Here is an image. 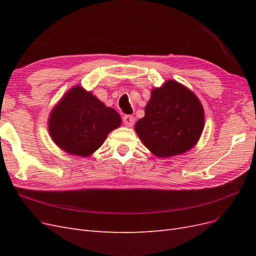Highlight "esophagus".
Listing matches in <instances>:
<instances>
[{
  "label": "esophagus",
  "mask_w": 256,
  "mask_h": 256,
  "mask_svg": "<svg viewBox=\"0 0 256 256\" xmlns=\"http://www.w3.org/2000/svg\"><path fill=\"white\" fill-rule=\"evenodd\" d=\"M122 122H124V124H125L126 127H132L134 122V116H131V115H124Z\"/></svg>",
  "instance_id": "1"
}]
</instances>
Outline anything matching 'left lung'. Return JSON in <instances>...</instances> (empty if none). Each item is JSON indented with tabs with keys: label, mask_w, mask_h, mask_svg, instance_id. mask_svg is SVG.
<instances>
[{
	"label": "left lung",
	"mask_w": 256,
	"mask_h": 256,
	"mask_svg": "<svg viewBox=\"0 0 256 256\" xmlns=\"http://www.w3.org/2000/svg\"><path fill=\"white\" fill-rule=\"evenodd\" d=\"M205 113L196 95L175 80L150 92L144 118L134 126L146 148L158 158L190 150L203 132Z\"/></svg>",
	"instance_id": "1"
}]
</instances>
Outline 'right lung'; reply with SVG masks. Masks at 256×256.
Returning <instances> with one entry per match:
<instances>
[{"label": "right lung", "instance_id": "right-lung-1", "mask_svg": "<svg viewBox=\"0 0 256 256\" xmlns=\"http://www.w3.org/2000/svg\"><path fill=\"white\" fill-rule=\"evenodd\" d=\"M120 124V116L114 109L81 85H76L51 110L48 130L62 150L72 156L88 157Z\"/></svg>", "mask_w": 256, "mask_h": 256}]
</instances>
